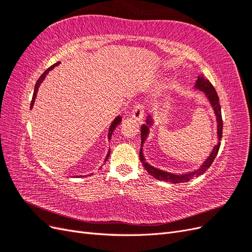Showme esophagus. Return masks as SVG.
Masks as SVG:
<instances>
[{
  "instance_id": "esophagus-1",
  "label": "esophagus",
  "mask_w": 252,
  "mask_h": 252,
  "mask_svg": "<svg viewBox=\"0 0 252 252\" xmlns=\"http://www.w3.org/2000/svg\"><path fill=\"white\" fill-rule=\"evenodd\" d=\"M144 107L142 105H136L135 107L133 108V110H132V112H131V116H132V118L134 119V120H136V121H141V120H143V118H144Z\"/></svg>"
}]
</instances>
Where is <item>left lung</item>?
<instances>
[{
    "instance_id": "obj_1",
    "label": "left lung",
    "mask_w": 252,
    "mask_h": 252,
    "mask_svg": "<svg viewBox=\"0 0 252 252\" xmlns=\"http://www.w3.org/2000/svg\"><path fill=\"white\" fill-rule=\"evenodd\" d=\"M193 89L202 91L204 94L205 97L207 98L208 103L210 104L211 108L215 112L216 120H217V133H218V143L217 145L213 146L210 155L208 158L205 159V161L200 165V167L195 170L192 171H187L184 173H172L162 170L159 168H157V167L150 165L146 158L144 157L143 154V146L144 143L146 141V138L149 134V127L154 125V117H152V113H149L146 117V123L143 124L141 127V149H140V158L143 163V166L145 167V169L147 170L149 174H151L152 177L156 178L157 180L159 181H165V182H170L172 184H178V183H186L188 181L191 180L194 177H200L201 174H203L206 170H207L209 167L211 166L213 159L216 158L219 149H220V139H222V132H223V121H222V113H220V100L219 96L217 94V91L211 85V83L206 79L202 73H199L196 77V80L194 82Z\"/></svg>"
}]
</instances>
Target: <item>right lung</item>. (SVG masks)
Here are the masks:
<instances>
[{
  "instance_id": "1",
  "label": "right lung",
  "mask_w": 252,
  "mask_h": 252,
  "mask_svg": "<svg viewBox=\"0 0 252 252\" xmlns=\"http://www.w3.org/2000/svg\"><path fill=\"white\" fill-rule=\"evenodd\" d=\"M60 64V62H58V63H56V64H53L52 66H50L48 69L45 71L41 77L39 78V80L36 81V83H35V86H34V91H33V95H32V104H30V108H32L33 107V104H34V101H35V97H36V94H37V90H39V87H40V85L42 84V82L45 80V78H46V75L48 74V72L50 71V70H52L53 68H55L56 66H58ZM122 121V118L120 117V116H118V117H116V119H114L112 122H111V124H110V126H109V129H108V135H107V138H108V141H110V138H111V134H112V132H113V130L114 129H116V127L120 124V122ZM109 155H110V149L108 150V152H107V155H106V157H105V162L107 161L108 159V158H109ZM77 177H83V175H77Z\"/></svg>"
}]
</instances>
